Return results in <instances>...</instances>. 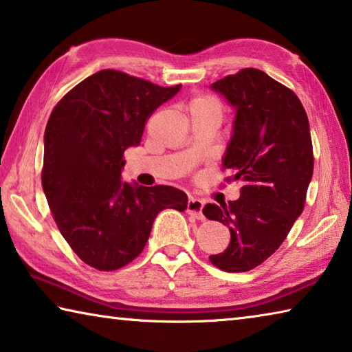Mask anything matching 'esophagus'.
I'll list each match as a JSON object with an SVG mask.
<instances>
[{
	"label": "esophagus",
	"mask_w": 352,
	"mask_h": 352,
	"mask_svg": "<svg viewBox=\"0 0 352 352\" xmlns=\"http://www.w3.org/2000/svg\"><path fill=\"white\" fill-rule=\"evenodd\" d=\"M204 201H201L200 199H195V197H190L188 200V206H186V211L189 216L195 217L197 220H204L205 216H204Z\"/></svg>",
	"instance_id": "34e87169"
}]
</instances>
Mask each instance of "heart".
I'll return each mask as SVG.
<instances>
[{
  "label": "heart",
  "instance_id": "1",
  "mask_svg": "<svg viewBox=\"0 0 352 352\" xmlns=\"http://www.w3.org/2000/svg\"><path fill=\"white\" fill-rule=\"evenodd\" d=\"M194 102H212L211 99H206V98H200V99H195Z\"/></svg>",
  "mask_w": 352,
  "mask_h": 352
}]
</instances>
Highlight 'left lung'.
<instances>
[{
	"instance_id": "1",
	"label": "left lung",
	"mask_w": 352,
	"mask_h": 352,
	"mask_svg": "<svg viewBox=\"0 0 352 352\" xmlns=\"http://www.w3.org/2000/svg\"><path fill=\"white\" fill-rule=\"evenodd\" d=\"M233 107V135L222 158L241 197L204 208L230 228L223 253L210 261L225 272H248L276 252L305 208L314 174L309 119L301 100L264 71L245 68L211 83Z\"/></svg>"
}]
</instances>
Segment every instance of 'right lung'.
<instances>
[{"label": "right lung", "instance_id": "1", "mask_svg": "<svg viewBox=\"0 0 352 352\" xmlns=\"http://www.w3.org/2000/svg\"><path fill=\"white\" fill-rule=\"evenodd\" d=\"M180 88L102 69L65 94L47 119L41 186L65 241L94 269L127 265L160 211L186 210L180 189L121 180L124 152L140 146L148 116Z\"/></svg>", "mask_w": 352, "mask_h": 352}]
</instances>
